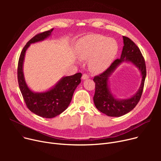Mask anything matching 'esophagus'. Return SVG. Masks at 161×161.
<instances>
[{
  "label": "esophagus",
  "mask_w": 161,
  "mask_h": 161,
  "mask_svg": "<svg viewBox=\"0 0 161 161\" xmlns=\"http://www.w3.org/2000/svg\"><path fill=\"white\" fill-rule=\"evenodd\" d=\"M89 77V75L87 73H85V74H83V75H82V79L83 80H86V79H88Z\"/></svg>",
  "instance_id": "obj_1"
}]
</instances>
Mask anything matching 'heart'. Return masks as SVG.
I'll list each match as a JSON object with an SVG mask.
<instances>
[{
	"label": "heart",
	"mask_w": 161,
	"mask_h": 161,
	"mask_svg": "<svg viewBox=\"0 0 161 161\" xmlns=\"http://www.w3.org/2000/svg\"><path fill=\"white\" fill-rule=\"evenodd\" d=\"M79 57L89 60L90 70L100 72L106 69L115 58L118 45L115 40L100 35H89L81 39L78 46Z\"/></svg>",
	"instance_id": "1"
}]
</instances>
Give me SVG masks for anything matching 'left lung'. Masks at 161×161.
<instances>
[{"mask_svg": "<svg viewBox=\"0 0 161 161\" xmlns=\"http://www.w3.org/2000/svg\"><path fill=\"white\" fill-rule=\"evenodd\" d=\"M124 46L120 58H117L108 69L101 74L95 75V92L93 97L94 103L98 110L108 116L120 117L130 112L140 101L144 86L146 76V66L139 47L129 38L123 36ZM124 60L132 62L139 68L142 75L141 86L137 93L130 99L119 101L115 99L110 93L107 86L109 75L115 68Z\"/></svg>", "mask_w": 161, "mask_h": 161, "instance_id": "left-lung-1", "label": "left lung"}]
</instances>
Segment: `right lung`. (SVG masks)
Instances as JSON below:
<instances>
[{"label":"right lung","instance_id":"obj_1","mask_svg":"<svg viewBox=\"0 0 161 161\" xmlns=\"http://www.w3.org/2000/svg\"><path fill=\"white\" fill-rule=\"evenodd\" d=\"M53 29L37 34L23 48L18 61V81L27 107L32 113L42 117L53 118L63 112L70 104L74 92L81 82V73L63 78L51 90L38 93L31 91L24 80L23 63L25 53L31 44L44 40Z\"/></svg>","mask_w":161,"mask_h":161}]
</instances>
